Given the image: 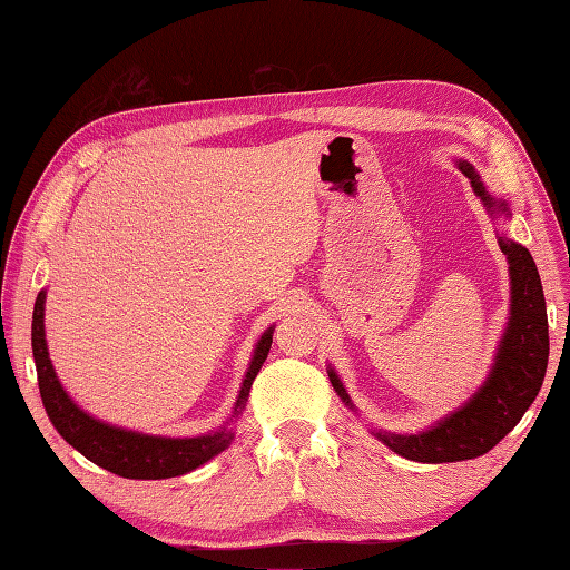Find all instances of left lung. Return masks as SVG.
<instances>
[{
    "instance_id": "1",
    "label": "left lung",
    "mask_w": 570,
    "mask_h": 570,
    "mask_svg": "<svg viewBox=\"0 0 570 570\" xmlns=\"http://www.w3.org/2000/svg\"><path fill=\"white\" fill-rule=\"evenodd\" d=\"M456 166L471 180L473 193L483 199L492 217L510 214L508 202L495 199L488 193L471 163L456 160ZM498 244L510 263L512 297L510 322L498 346L495 363H492L485 383L473 392V397L463 402L459 410L441 416L426 432H373L402 459L420 463H456L483 456L512 432L539 395L549 363V320L539 271L532 253L524 246L514 244L508 236H498ZM328 381L338 397L346 402V407L356 410L332 368H328Z\"/></svg>"
}]
</instances>
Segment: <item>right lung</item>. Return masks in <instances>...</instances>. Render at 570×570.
Instances as JSON below:
<instances>
[{"label":"right lung","mask_w":570,"mask_h":570,"mask_svg":"<svg viewBox=\"0 0 570 570\" xmlns=\"http://www.w3.org/2000/svg\"><path fill=\"white\" fill-rule=\"evenodd\" d=\"M43 312H46V289H41L33 305V322H31V346H33V363L38 373V390H41V400L48 420L53 422L58 434L68 441L72 449H78L87 461L97 463L109 473H117L121 478L134 480H160V478H175L195 471L202 463L217 456L226 446L232 444L234 429L219 426L217 432H209L205 436L193 439H170V436H154L131 432V429L111 426L107 422H99L95 416L80 410L72 397L62 390L53 363L48 356L46 346V326H43ZM273 344V326H268L258 338L256 348H253V358L248 363V371L244 375L242 390L234 404V414L238 416L246 407L248 392L253 381L261 371V365L268 358V351Z\"/></svg>","instance_id":"add662e5"}]
</instances>
